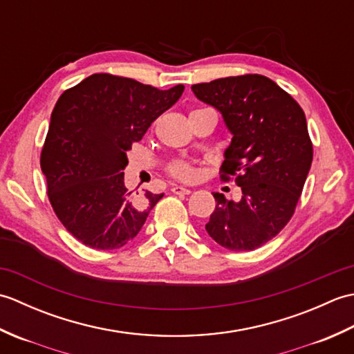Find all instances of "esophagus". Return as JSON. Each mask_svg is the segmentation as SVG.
Returning <instances> with one entry per match:
<instances>
[{"instance_id":"esophagus-1","label":"esophagus","mask_w":354,"mask_h":354,"mask_svg":"<svg viewBox=\"0 0 354 354\" xmlns=\"http://www.w3.org/2000/svg\"><path fill=\"white\" fill-rule=\"evenodd\" d=\"M171 192L175 194H190L193 190L192 189H187V187L183 185H173L171 187Z\"/></svg>"}]
</instances>
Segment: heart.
<instances>
[{"label": "heart", "mask_w": 354, "mask_h": 354, "mask_svg": "<svg viewBox=\"0 0 354 354\" xmlns=\"http://www.w3.org/2000/svg\"><path fill=\"white\" fill-rule=\"evenodd\" d=\"M170 175L178 179H183V181H190L194 176H196V170L192 164L185 161H176L170 165Z\"/></svg>", "instance_id": "obj_1"}]
</instances>
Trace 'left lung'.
<instances>
[{
  "label": "left lung",
  "instance_id": "obj_1",
  "mask_svg": "<svg viewBox=\"0 0 354 354\" xmlns=\"http://www.w3.org/2000/svg\"><path fill=\"white\" fill-rule=\"evenodd\" d=\"M192 91L222 114L232 135L223 152L222 178L236 176L240 201L217 202L208 236L230 251H252L274 239L295 212L313 147L306 115L292 97L260 74L198 84Z\"/></svg>",
  "mask_w": 354,
  "mask_h": 354
}]
</instances>
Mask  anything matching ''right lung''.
I'll return each mask as SVG.
<instances>
[{
  "label": "right lung",
  "instance_id": "1",
  "mask_svg": "<svg viewBox=\"0 0 354 354\" xmlns=\"http://www.w3.org/2000/svg\"><path fill=\"white\" fill-rule=\"evenodd\" d=\"M184 85H142L93 74L59 97L41 153L51 207L82 243L117 250L138 234L164 193L132 196L124 187L127 150L175 104ZM138 194V193H137Z\"/></svg>",
  "mask_w": 354,
  "mask_h": 354
}]
</instances>
